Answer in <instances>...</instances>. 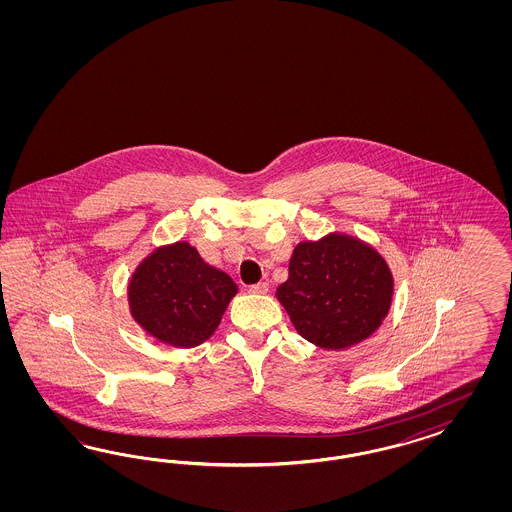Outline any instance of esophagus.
Listing matches in <instances>:
<instances>
[{"label":"esophagus","mask_w":512,"mask_h":512,"mask_svg":"<svg viewBox=\"0 0 512 512\" xmlns=\"http://www.w3.org/2000/svg\"><path fill=\"white\" fill-rule=\"evenodd\" d=\"M249 293H253V295H266L268 293V283L266 281H259V283L251 285Z\"/></svg>","instance_id":"34e87169"}]
</instances>
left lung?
<instances>
[{
  "mask_svg": "<svg viewBox=\"0 0 512 512\" xmlns=\"http://www.w3.org/2000/svg\"><path fill=\"white\" fill-rule=\"evenodd\" d=\"M394 291L385 259L347 234L300 242L276 291L296 332L323 349L366 340L387 317Z\"/></svg>",
  "mask_w": 512,
  "mask_h": 512,
  "instance_id": "left-lung-1",
  "label": "left lung"
}]
</instances>
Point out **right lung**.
<instances>
[{"mask_svg":"<svg viewBox=\"0 0 512 512\" xmlns=\"http://www.w3.org/2000/svg\"><path fill=\"white\" fill-rule=\"evenodd\" d=\"M238 287L187 242L155 249L129 281V310L150 336L189 349L208 340Z\"/></svg>","mask_w":512,"mask_h":512,"instance_id":"right-lung-1","label":"right lung"}]
</instances>
